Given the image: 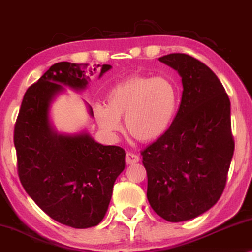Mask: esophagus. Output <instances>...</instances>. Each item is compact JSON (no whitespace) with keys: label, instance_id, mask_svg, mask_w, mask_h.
<instances>
[{"label":"esophagus","instance_id":"obj_1","mask_svg":"<svg viewBox=\"0 0 252 252\" xmlns=\"http://www.w3.org/2000/svg\"><path fill=\"white\" fill-rule=\"evenodd\" d=\"M125 160L126 163L130 165V164H135L137 161L140 160V157L137 156L136 154H133V153H127L126 154V157H125Z\"/></svg>","mask_w":252,"mask_h":252}]
</instances>
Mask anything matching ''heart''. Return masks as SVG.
Returning a JSON list of instances; mask_svg holds the SVG:
<instances>
[{"instance_id": "obj_1", "label": "heart", "mask_w": 252, "mask_h": 252, "mask_svg": "<svg viewBox=\"0 0 252 252\" xmlns=\"http://www.w3.org/2000/svg\"><path fill=\"white\" fill-rule=\"evenodd\" d=\"M106 106L97 104L98 126L110 135L122 129L125 117L129 135L140 142L157 140L166 132L178 106L177 89L167 79L134 74L117 82L106 94Z\"/></svg>"}]
</instances>
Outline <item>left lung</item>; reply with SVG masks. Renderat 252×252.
<instances>
[{
	"label": "left lung",
	"instance_id": "obj_1",
	"mask_svg": "<svg viewBox=\"0 0 252 252\" xmlns=\"http://www.w3.org/2000/svg\"><path fill=\"white\" fill-rule=\"evenodd\" d=\"M182 80L177 116L163 135L142 150L147 197L171 222L196 218L218 202L234 154L230 102L218 77L186 54L159 58Z\"/></svg>",
	"mask_w": 252,
	"mask_h": 252
}]
</instances>
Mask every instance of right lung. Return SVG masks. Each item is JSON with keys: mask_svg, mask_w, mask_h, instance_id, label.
Listing matches in <instances>:
<instances>
[{"mask_svg": "<svg viewBox=\"0 0 252 252\" xmlns=\"http://www.w3.org/2000/svg\"><path fill=\"white\" fill-rule=\"evenodd\" d=\"M98 66L68 62L50 66L24 95L13 134L18 175L27 194L50 218L80 229L104 218L126 154L120 147L95 142L87 133H56L49 109L62 85L84 89ZM110 68L102 65L99 77Z\"/></svg>", "mask_w": 252, "mask_h": 252, "instance_id": "obj_1", "label": "right lung"}]
</instances>
